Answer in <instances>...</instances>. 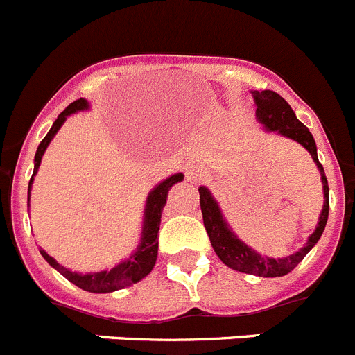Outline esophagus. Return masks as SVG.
<instances>
[{
    "label": "esophagus",
    "instance_id": "34e87169",
    "mask_svg": "<svg viewBox=\"0 0 355 355\" xmlns=\"http://www.w3.org/2000/svg\"><path fill=\"white\" fill-rule=\"evenodd\" d=\"M187 180L190 181V183H200V181L204 180L202 168L197 167V165H190V167L187 168Z\"/></svg>",
    "mask_w": 355,
    "mask_h": 355
}]
</instances>
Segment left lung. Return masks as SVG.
<instances>
[{"mask_svg":"<svg viewBox=\"0 0 355 355\" xmlns=\"http://www.w3.org/2000/svg\"><path fill=\"white\" fill-rule=\"evenodd\" d=\"M252 95L257 105V121L264 126L266 132H272L276 135H282V137L299 142L310 153L315 165L320 171L324 206H322L320 214H318L317 227H315L313 234L308 237V241L304 243L303 248L297 250L292 255L282 257V259H272V257L260 255L259 252H255L252 246H248L236 236V232L230 229L229 222L223 216L222 207H220L218 200L214 199L209 188L206 187L199 188L200 209H202L204 227H206L207 236H209L211 246H213L214 253L220 257V260L227 268L234 269V271L246 272V275L278 278V276L288 275L320 239L322 232L326 229L327 216H329V187H327V178L324 174V167L318 162L317 144H315L313 135H311L310 130L303 123L295 118L292 107L275 91H252Z\"/></svg>","mask_w":355,"mask_h":355,"instance_id":"8db88e82","label":"left lung"}]
</instances>
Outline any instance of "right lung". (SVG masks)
Segmentation results:
<instances>
[{
  "mask_svg": "<svg viewBox=\"0 0 355 355\" xmlns=\"http://www.w3.org/2000/svg\"><path fill=\"white\" fill-rule=\"evenodd\" d=\"M89 109L91 105L86 98L76 100L73 103H70V105L58 116L56 121L52 123L51 130H49V133L44 137V141L38 144L37 153H35L33 175H31V180H29L28 184V207L29 195H31V184H33L35 175H37L38 167H40L42 164V156H44L45 149L49 148V144H51V141L54 139V135L60 132V128L63 126V123L67 121L68 116ZM183 180L184 175L181 174V172H178V174L168 175L167 180L158 183L151 191H149L148 199H146L141 239H139L137 248L133 250L132 255H130L128 259L121 260V262L114 266L112 269H103V271L96 272H77L71 271V269L63 268L56 259H52L51 255H47L45 250H40L42 257H44L58 272H61L68 282H71V284L77 285V287L83 288V291L93 292V294H107V292L119 291V288H125L133 284H137L142 278H146V276L153 271V268H155L156 257H158V229H160L162 213H164V207L165 204H167L168 190H171L175 183H180V181Z\"/></svg>",
  "mask_w": 355,
  "mask_h": 355,
  "instance_id": "right-lung-1",
  "label": "right lung"
}]
</instances>
